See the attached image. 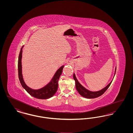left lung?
I'll return each instance as SVG.
<instances>
[{
  "label": "left lung",
  "instance_id": "1",
  "mask_svg": "<svg viewBox=\"0 0 133 133\" xmlns=\"http://www.w3.org/2000/svg\"><path fill=\"white\" fill-rule=\"evenodd\" d=\"M116 68H115V74H114V76L116 73ZM73 78L75 81V85H76V88L78 92V93L80 94V95H81L83 97H85L86 98H88V99H93V98H97L104 93V92L107 90L108 88L110 86L111 83L112 82L113 80L111 81V82L108 85H107L105 88L102 89L101 90L98 91H89L88 89L85 88L84 87H83L82 85L79 82L78 80L76 78V76L75 74H73Z\"/></svg>",
  "mask_w": 133,
  "mask_h": 133
}]
</instances>
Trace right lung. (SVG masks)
Listing matches in <instances>:
<instances>
[{
    "mask_svg": "<svg viewBox=\"0 0 133 133\" xmlns=\"http://www.w3.org/2000/svg\"><path fill=\"white\" fill-rule=\"evenodd\" d=\"M23 47L24 46H23L20 49L18 62V77L20 82L23 88L32 96L39 99H47L50 98L53 96L57 91L58 86V81L60 77L62 74L64 65L62 66L57 70L50 82L48 83L44 87L37 90L30 88L27 86L25 83L24 82L22 74L21 59L22 56V49Z\"/></svg>",
    "mask_w": 133,
    "mask_h": 133,
    "instance_id": "obj_1",
    "label": "right lung"
}]
</instances>
